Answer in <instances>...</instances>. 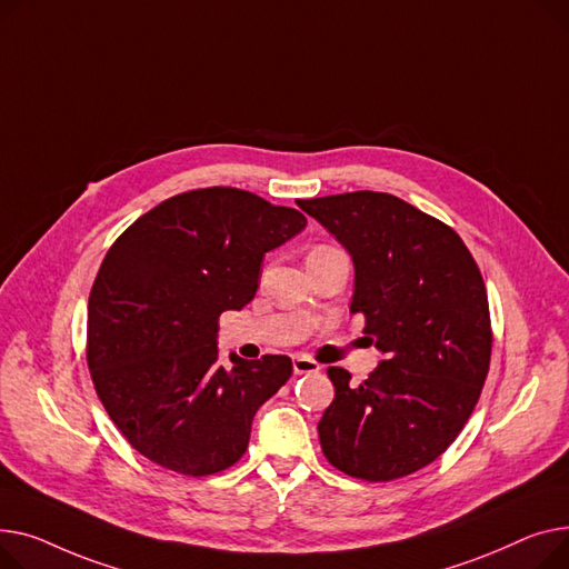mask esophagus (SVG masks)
Masks as SVG:
<instances>
[{
  "instance_id": "1",
  "label": "esophagus",
  "mask_w": 569,
  "mask_h": 569,
  "mask_svg": "<svg viewBox=\"0 0 569 569\" xmlns=\"http://www.w3.org/2000/svg\"><path fill=\"white\" fill-rule=\"evenodd\" d=\"M293 375H312L319 372V365L308 356H293Z\"/></svg>"
}]
</instances>
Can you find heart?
Listing matches in <instances>:
<instances>
[{
	"label": "heart",
	"instance_id": "heart-1",
	"mask_svg": "<svg viewBox=\"0 0 569 569\" xmlns=\"http://www.w3.org/2000/svg\"><path fill=\"white\" fill-rule=\"evenodd\" d=\"M317 250H326V248H317Z\"/></svg>",
	"mask_w": 569,
	"mask_h": 569
}]
</instances>
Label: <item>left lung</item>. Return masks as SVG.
<instances>
[{
    "mask_svg": "<svg viewBox=\"0 0 569 569\" xmlns=\"http://www.w3.org/2000/svg\"><path fill=\"white\" fill-rule=\"evenodd\" d=\"M353 261L351 312L383 360L356 386L328 367L336 399L317 429L347 476L386 482L420 471L473 413L491 358L487 289L457 231L405 199L358 190L300 199Z\"/></svg>",
    "mask_w": 569,
    "mask_h": 569,
    "instance_id": "8db88e82",
    "label": "left lung"
}]
</instances>
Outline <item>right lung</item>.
I'll use <instances>...</instances> for the list:
<instances>
[{"instance_id":"right-lung-1","label":"right lung","mask_w":569,"mask_h":569,"mask_svg":"<svg viewBox=\"0 0 569 569\" xmlns=\"http://www.w3.org/2000/svg\"><path fill=\"white\" fill-rule=\"evenodd\" d=\"M308 218L239 188L164 199L108 250L89 293L96 392L140 455L183 476L237 463L257 409L291 377L287 356L218 360V317L257 293L263 254Z\"/></svg>"}]
</instances>
